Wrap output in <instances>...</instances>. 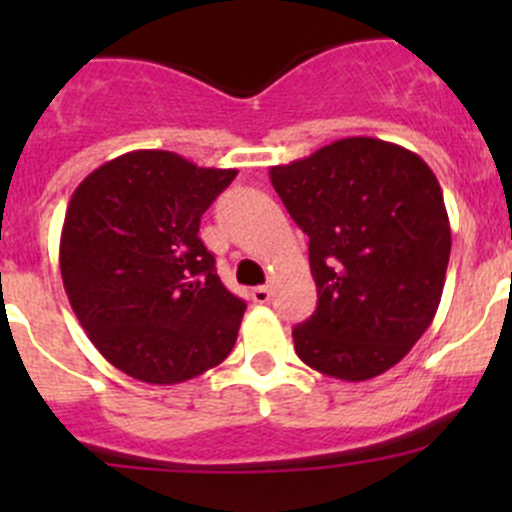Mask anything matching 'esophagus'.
Instances as JSON below:
<instances>
[{"label":"esophagus","mask_w":512,"mask_h":512,"mask_svg":"<svg viewBox=\"0 0 512 512\" xmlns=\"http://www.w3.org/2000/svg\"><path fill=\"white\" fill-rule=\"evenodd\" d=\"M270 299H272V289L270 287H255V289H252V302L267 304Z\"/></svg>","instance_id":"obj_1"}]
</instances>
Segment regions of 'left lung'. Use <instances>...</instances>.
<instances>
[{
	"label": "left lung",
	"instance_id": "obj_1",
	"mask_svg": "<svg viewBox=\"0 0 512 512\" xmlns=\"http://www.w3.org/2000/svg\"><path fill=\"white\" fill-rule=\"evenodd\" d=\"M272 188L309 237L317 312L294 349L319 374L366 381L399 364L431 327L451 225L441 185L414 151L369 136L270 168Z\"/></svg>",
	"mask_w": 512,
	"mask_h": 512
}]
</instances>
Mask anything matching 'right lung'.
Masks as SVG:
<instances>
[{
	"label": "right lung",
	"instance_id": "add662e5",
	"mask_svg": "<svg viewBox=\"0 0 512 512\" xmlns=\"http://www.w3.org/2000/svg\"><path fill=\"white\" fill-rule=\"evenodd\" d=\"M170 151H131L74 190L59 242L64 289L91 344L123 374L180 384L232 352L245 302L198 237L235 180Z\"/></svg>",
	"mask_w": 512,
	"mask_h": 512
}]
</instances>
